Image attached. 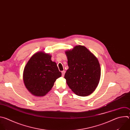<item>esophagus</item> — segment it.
<instances>
[{
  "label": "esophagus",
  "instance_id": "obj_1",
  "mask_svg": "<svg viewBox=\"0 0 130 130\" xmlns=\"http://www.w3.org/2000/svg\"><path fill=\"white\" fill-rule=\"evenodd\" d=\"M61 73H62V76L63 77L64 75V74H65V71H62L61 72Z\"/></svg>",
  "mask_w": 130,
  "mask_h": 130
}]
</instances>
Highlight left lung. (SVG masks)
Listing matches in <instances>:
<instances>
[{"mask_svg":"<svg viewBox=\"0 0 130 130\" xmlns=\"http://www.w3.org/2000/svg\"><path fill=\"white\" fill-rule=\"evenodd\" d=\"M65 53L69 67L64 75L67 85L78 96L90 95L97 88L100 78L101 70L97 58L80 45Z\"/></svg>","mask_w":130,"mask_h":130,"instance_id":"obj_1","label":"left lung"}]
</instances>
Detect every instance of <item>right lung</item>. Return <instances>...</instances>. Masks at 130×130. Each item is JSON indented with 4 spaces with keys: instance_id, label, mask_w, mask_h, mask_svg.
<instances>
[{
    "instance_id": "obj_1",
    "label": "right lung",
    "mask_w": 130,
    "mask_h": 130,
    "mask_svg": "<svg viewBox=\"0 0 130 130\" xmlns=\"http://www.w3.org/2000/svg\"><path fill=\"white\" fill-rule=\"evenodd\" d=\"M61 76L56 63L51 60V55L41 51L28 61L24 69L23 79L28 90L32 95L40 97L51 90Z\"/></svg>"
}]
</instances>
